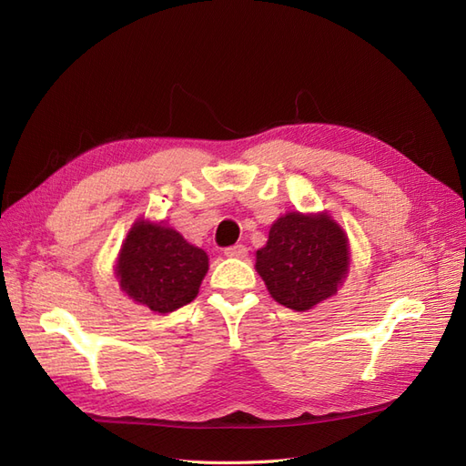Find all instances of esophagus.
<instances>
[{"label":"esophagus","mask_w":466,"mask_h":466,"mask_svg":"<svg viewBox=\"0 0 466 466\" xmlns=\"http://www.w3.org/2000/svg\"><path fill=\"white\" fill-rule=\"evenodd\" d=\"M247 255H248V250L245 245H233L229 248H225V257H229V258H247Z\"/></svg>","instance_id":"obj_1"}]
</instances>
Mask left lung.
<instances>
[{
	"label": "left lung",
	"instance_id": "1",
	"mask_svg": "<svg viewBox=\"0 0 466 466\" xmlns=\"http://www.w3.org/2000/svg\"><path fill=\"white\" fill-rule=\"evenodd\" d=\"M350 238L327 209L288 211L257 250V272L272 299L293 311H309L338 293L350 272Z\"/></svg>",
	"mask_w": 466,
	"mask_h": 466
}]
</instances>
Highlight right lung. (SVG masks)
Instances as JSON below:
<instances>
[{
  "instance_id": "right-lung-1",
  "label": "right lung",
  "mask_w": 466,
  "mask_h": 466,
  "mask_svg": "<svg viewBox=\"0 0 466 466\" xmlns=\"http://www.w3.org/2000/svg\"><path fill=\"white\" fill-rule=\"evenodd\" d=\"M208 268L206 250L163 221L139 218L122 241L115 276L132 301L167 315L198 295Z\"/></svg>"
}]
</instances>
